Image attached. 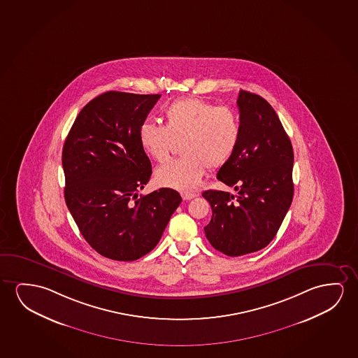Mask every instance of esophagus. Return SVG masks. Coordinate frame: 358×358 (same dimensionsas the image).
Returning <instances> with one entry per match:
<instances>
[{
  "label": "esophagus",
  "instance_id": "34e87169",
  "mask_svg": "<svg viewBox=\"0 0 358 358\" xmlns=\"http://www.w3.org/2000/svg\"><path fill=\"white\" fill-rule=\"evenodd\" d=\"M182 198H183V201H191L192 198L196 197V194L194 193L189 192H183L181 193Z\"/></svg>",
  "mask_w": 358,
  "mask_h": 358
}]
</instances>
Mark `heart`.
I'll return each mask as SVG.
<instances>
[{
  "mask_svg": "<svg viewBox=\"0 0 358 358\" xmlns=\"http://www.w3.org/2000/svg\"><path fill=\"white\" fill-rule=\"evenodd\" d=\"M165 125L144 123L140 145L152 160L164 162L180 144L183 157L169 161L155 171V182L181 192L196 189L207 166L217 170L231 160L241 138L238 113L199 99L172 102L164 112Z\"/></svg>",
  "mask_w": 358,
  "mask_h": 358,
  "instance_id": "heart-1",
  "label": "heart"
}]
</instances>
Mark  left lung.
I'll list each match as a JSON object with an SVG mask.
<instances>
[{
	"label": "left lung",
	"mask_w": 358,
	"mask_h": 358,
	"mask_svg": "<svg viewBox=\"0 0 358 358\" xmlns=\"http://www.w3.org/2000/svg\"><path fill=\"white\" fill-rule=\"evenodd\" d=\"M241 138L217 178L236 196L209 189L212 207L204 233L213 248L235 257L264 249L273 240L293 199V148L278 115L261 96L240 91Z\"/></svg>",
	"instance_id": "left-lung-1"
}]
</instances>
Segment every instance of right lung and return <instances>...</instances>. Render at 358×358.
I'll return each mask as SVG.
<instances>
[{"mask_svg":"<svg viewBox=\"0 0 358 358\" xmlns=\"http://www.w3.org/2000/svg\"><path fill=\"white\" fill-rule=\"evenodd\" d=\"M160 96L99 94L81 109L62 148L66 206L85 240L107 259L150 252L182 202L171 188L138 198L152 173L139 129Z\"/></svg>","mask_w":358,"mask_h":358,"instance_id":"obj_1","label":"right lung"}]
</instances>
